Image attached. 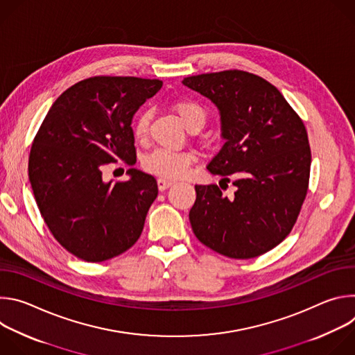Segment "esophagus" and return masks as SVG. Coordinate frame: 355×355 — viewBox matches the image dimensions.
<instances>
[{
	"instance_id": "esophagus-1",
	"label": "esophagus",
	"mask_w": 355,
	"mask_h": 355,
	"mask_svg": "<svg viewBox=\"0 0 355 355\" xmlns=\"http://www.w3.org/2000/svg\"><path fill=\"white\" fill-rule=\"evenodd\" d=\"M173 184H174L173 181L166 180V178H159V180H157V185H159V189H160V191H164V189L170 188Z\"/></svg>"
}]
</instances>
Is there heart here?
<instances>
[{"label":"heart","instance_id":"obj_1","mask_svg":"<svg viewBox=\"0 0 355 355\" xmlns=\"http://www.w3.org/2000/svg\"><path fill=\"white\" fill-rule=\"evenodd\" d=\"M174 111L184 122V125L191 129L195 126H204L207 121V114L200 105L193 101L182 99L177 101L173 105ZM151 119V112L148 110H141L132 122V132L136 139H144L148 132V125ZM193 162V155L188 151H170L164 148H157L150 153L143 163L146 171L160 177L178 178L185 175L189 166Z\"/></svg>","mask_w":355,"mask_h":355}]
</instances>
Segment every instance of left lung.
<instances>
[{
	"instance_id": "1",
	"label": "left lung",
	"mask_w": 355,
	"mask_h": 355,
	"mask_svg": "<svg viewBox=\"0 0 355 355\" xmlns=\"http://www.w3.org/2000/svg\"><path fill=\"white\" fill-rule=\"evenodd\" d=\"M220 111L226 143L207 166L234 195L195 185L189 222L196 239L222 256L247 260L278 245L292 230L306 198L311 146L300 116L260 76L225 70L185 77ZM220 181V182H222Z\"/></svg>"
}]
</instances>
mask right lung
Listing matches in <instances>:
<instances>
[{"mask_svg":"<svg viewBox=\"0 0 355 355\" xmlns=\"http://www.w3.org/2000/svg\"><path fill=\"white\" fill-rule=\"evenodd\" d=\"M160 80L95 76L67 88L49 110L31 147L29 181L50 233L77 259L101 263L140 237L157 198L153 175L129 168L105 182L103 170L135 164L132 118Z\"/></svg>","mask_w":355,"mask_h":355,"instance_id":"1","label":"right lung"}]
</instances>
